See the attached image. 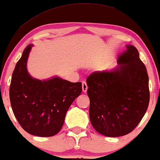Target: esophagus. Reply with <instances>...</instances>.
<instances>
[{
  "label": "esophagus",
  "instance_id": "34e87169",
  "mask_svg": "<svg viewBox=\"0 0 160 160\" xmlns=\"http://www.w3.org/2000/svg\"><path fill=\"white\" fill-rule=\"evenodd\" d=\"M88 90V85L87 83L85 82H82V91H83L84 93H86Z\"/></svg>",
  "mask_w": 160,
  "mask_h": 160
}]
</instances>
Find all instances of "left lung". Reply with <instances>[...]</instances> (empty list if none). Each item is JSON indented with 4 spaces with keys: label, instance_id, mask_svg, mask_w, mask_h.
I'll list each match as a JSON object with an SVG mask.
<instances>
[{
    "label": "left lung",
    "instance_id": "obj_1",
    "mask_svg": "<svg viewBox=\"0 0 160 160\" xmlns=\"http://www.w3.org/2000/svg\"><path fill=\"white\" fill-rule=\"evenodd\" d=\"M111 71H96L87 78L89 116L93 128L108 137L129 134L147 112L149 80L135 46L127 45Z\"/></svg>",
    "mask_w": 160,
    "mask_h": 160
}]
</instances>
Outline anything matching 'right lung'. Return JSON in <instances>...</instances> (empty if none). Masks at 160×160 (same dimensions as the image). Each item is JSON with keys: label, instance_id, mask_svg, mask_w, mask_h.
Segmentation results:
<instances>
[{"label": "right lung", "instance_id": "right-lung-1", "mask_svg": "<svg viewBox=\"0 0 160 160\" xmlns=\"http://www.w3.org/2000/svg\"><path fill=\"white\" fill-rule=\"evenodd\" d=\"M32 46L24 48L12 72L9 87L11 106L26 132L40 137L53 136L63 127L69 106L82 93V83L59 77L46 81L32 78L27 70Z\"/></svg>", "mask_w": 160, "mask_h": 160}]
</instances>
